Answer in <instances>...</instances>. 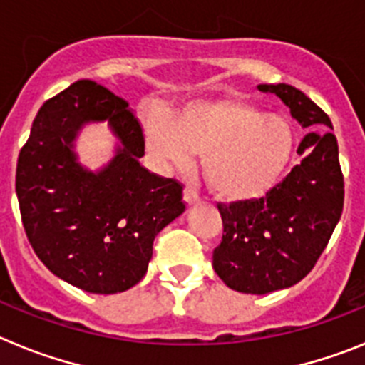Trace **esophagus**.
<instances>
[{
    "mask_svg": "<svg viewBox=\"0 0 365 365\" xmlns=\"http://www.w3.org/2000/svg\"><path fill=\"white\" fill-rule=\"evenodd\" d=\"M185 201H186V205H195V202L199 201L197 190L192 188V186H186V188H185Z\"/></svg>",
    "mask_w": 365,
    "mask_h": 365,
    "instance_id": "obj_1",
    "label": "esophagus"
}]
</instances>
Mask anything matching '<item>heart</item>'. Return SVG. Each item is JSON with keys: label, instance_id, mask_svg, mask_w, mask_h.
I'll return each mask as SVG.
<instances>
[{"label": "heart", "instance_id": "obj_1", "mask_svg": "<svg viewBox=\"0 0 365 365\" xmlns=\"http://www.w3.org/2000/svg\"><path fill=\"white\" fill-rule=\"evenodd\" d=\"M148 150L160 163L182 166L202 155V172L217 195L245 201L269 192L292 153V131L278 115L235 96L195 100L172 113L143 118Z\"/></svg>", "mask_w": 365, "mask_h": 365}]
</instances>
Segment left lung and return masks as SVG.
<instances>
[{
  "label": "left lung",
  "instance_id": "1",
  "mask_svg": "<svg viewBox=\"0 0 365 365\" xmlns=\"http://www.w3.org/2000/svg\"><path fill=\"white\" fill-rule=\"evenodd\" d=\"M274 93L309 133L298 153H305L291 173L265 197L219 202L222 240L212 265L230 289L269 294L302 282L327 247L344 208V175L338 143L327 113L289 83H261Z\"/></svg>",
  "mask_w": 365,
  "mask_h": 365
}]
</instances>
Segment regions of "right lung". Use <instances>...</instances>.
Listing matches in <instances>:
<instances>
[{"label": "right lung", "mask_w": 365, "mask_h": 365, "mask_svg": "<svg viewBox=\"0 0 365 365\" xmlns=\"http://www.w3.org/2000/svg\"><path fill=\"white\" fill-rule=\"evenodd\" d=\"M128 102L93 80L49 98L32 122L16 166L25 234L54 276L93 294H117L144 278L153 240L185 212L182 185L148 172L143 125ZM108 120L121 140L95 174L76 163L86 121Z\"/></svg>", "instance_id": "right-lung-1"}]
</instances>
